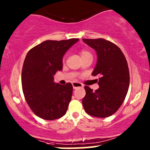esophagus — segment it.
<instances>
[{
  "label": "esophagus",
  "mask_w": 150,
  "mask_h": 150,
  "mask_svg": "<svg viewBox=\"0 0 150 150\" xmlns=\"http://www.w3.org/2000/svg\"><path fill=\"white\" fill-rule=\"evenodd\" d=\"M73 89H76L78 88H83V85L80 83H78V82H74L72 83Z\"/></svg>",
  "instance_id": "obj_1"
}]
</instances>
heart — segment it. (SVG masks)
I'll return each mask as SVG.
<instances>
[{"label":"heart","instance_id":"obj_1","mask_svg":"<svg viewBox=\"0 0 150 150\" xmlns=\"http://www.w3.org/2000/svg\"><path fill=\"white\" fill-rule=\"evenodd\" d=\"M80 56H81V57H83L86 56V55H91V53H90L89 51L86 50H81L80 51ZM63 60H64V59H63Z\"/></svg>","mask_w":150,"mask_h":150}]
</instances>
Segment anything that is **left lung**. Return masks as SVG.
<instances>
[{"mask_svg":"<svg viewBox=\"0 0 150 150\" xmlns=\"http://www.w3.org/2000/svg\"><path fill=\"white\" fill-rule=\"evenodd\" d=\"M97 52L98 62L92 75L99 76L100 88L93 91L85 86L83 99L85 112L96 117H108L117 111L124 102L129 85L127 60L119 47L103 38L83 39Z\"/></svg>","mask_w":150,"mask_h":150,"instance_id":"8db88e82","label":"left lung"}]
</instances>
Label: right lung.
<instances>
[{
  "label": "right lung",
  "instance_id": "obj_1",
  "mask_svg": "<svg viewBox=\"0 0 150 150\" xmlns=\"http://www.w3.org/2000/svg\"><path fill=\"white\" fill-rule=\"evenodd\" d=\"M78 38L45 40L28 51L22 70V88L28 105L46 120L62 117L71 100L72 85L54 83L53 75L62 69V57Z\"/></svg>",
  "mask_w": 150,
  "mask_h": 150
}]
</instances>
